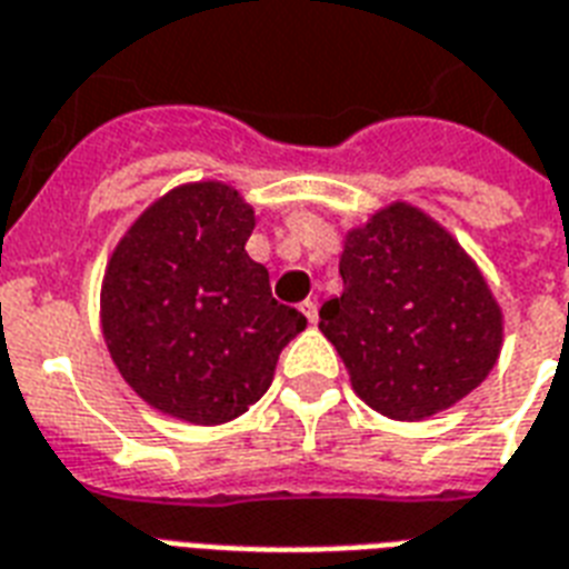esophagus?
<instances>
[{
  "instance_id": "obj_1",
  "label": "esophagus",
  "mask_w": 569,
  "mask_h": 569,
  "mask_svg": "<svg viewBox=\"0 0 569 569\" xmlns=\"http://www.w3.org/2000/svg\"><path fill=\"white\" fill-rule=\"evenodd\" d=\"M299 308H302V315L308 317V323H317V299H306Z\"/></svg>"
}]
</instances>
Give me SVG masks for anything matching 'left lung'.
<instances>
[{"label":"left lung","mask_w":569,"mask_h":569,"mask_svg":"<svg viewBox=\"0 0 569 569\" xmlns=\"http://www.w3.org/2000/svg\"><path fill=\"white\" fill-rule=\"evenodd\" d=\"M338 270L345 293L323 302L320 332L368 407L425 421L487 380L505 338L499 299L425 210L395 201L350 228Z\"/></svg>","instance_id":"1"}]
</instances>
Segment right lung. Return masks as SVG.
Instances as JSON below:
<instances>
[{
	"label": "right lung",
	"mask_w": 569,
	"mask_h": 569,
	"mask_svg": "<svg viewBox=\"0 0 569 569\" xmlns=\"http://www.w3.org/2000/svg\"><path fill=\"white\" fill-rule=\"evenodd\" d=\"M252 228V204L234 187L183 183L127 228L106 263V347L127 386L162 416L204 427L243 416L306 329L246 252Z\"/></svg>",
	"instance_id": "1"
}]
</instances>
